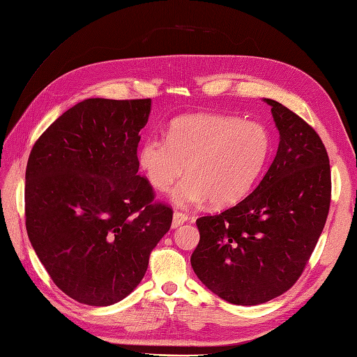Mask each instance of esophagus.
<instances>
[{
    "label": "esophagus",
    "instance_id": "obj_1",
    "mask_svg": "<svg viewBox=\"0 0 357 357\" xmlns=\"http://www.w3.org/2000/svg\"><path fill=\"white\" fill-rule=\"evenodd\" d=\"M188 215L185 213H180V211H174V214H172V223L171 226L172 228H178L180 225H183L185 222H188Z\"/></svg>",
    "mask_w": 357,
    "mask_h": 357
}]
</instances>
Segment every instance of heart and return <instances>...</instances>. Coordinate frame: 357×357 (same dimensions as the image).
<instances>
[{
    "instance_id": "1",
    "label": "heart",
    "mask_w": 357,
    "mask_h": 357,
    "mask_svg": "<svg viewBox=\"0 0 357 357\" xmlns=\"http://www.w3.org/2000/svg\"><path fill=\"white\" fill-rule=\"evenodd\" d=\"M271 155L268 129L229 114H190L176 119L168 138L150 137L138 150V165L150 186L172 192L178 207L211 202L228 207L244 199L255 188Z\"/></svg>"
}]
</instances>
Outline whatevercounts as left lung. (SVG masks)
<instances>
[{
  "instance_id": "8db88e82",
  "label": "left lung",
  "mask_w": 357,
  "mask_h": 357,
  "mask_svg": "<svg viewBox=\"0 0 357 357\" xmlns=\"http://www.w3.org/2000/svg\"><path fill=\"white\" fill-rule=\"evenodd\" d=\"M277 155L257 188L220 214L197 220L190 264L202 284L235 305H259L296 283L331 205V167L320 137L274 100Z\"/></svg>"
}]
</instances>
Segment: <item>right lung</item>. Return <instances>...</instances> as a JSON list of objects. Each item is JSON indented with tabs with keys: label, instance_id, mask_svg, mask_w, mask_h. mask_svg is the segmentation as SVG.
I'll use <instances>...</instances> for the list:
<instances>
[{
	"label": "right lung",
	"instance_id": "add662e5",
	"mask_svg": "<svg viewBox=\"0 0 357 357\" xmlns=\"http://www.w3.org/2000/svg\"><path fill=\"white\" fill-rule=\"evenodd\" d=\"M152 100L89 98L53 122L25 172L29 241L50 278L80 304L107 307L142 282L172 222L138 176Z\"/></svg>",
	"mask_w": 357,
	"mask_h": 357
}]
</instances>
